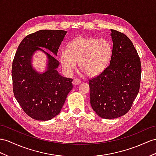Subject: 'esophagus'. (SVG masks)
<instances>
[{
  "instance_id": "obj_1",
  "label": "esophagus",
  "mask_w": 156,
  "mask_h": 156,
  "mask_svg": "<svg viewBox=\"0 0 156 156\" xmlns=\"http://www.w3.org/2000/svg\"><path fill=\"white\" fill-rule=\"evenodd\" d=\"M80 83H81V81L80 80L78 79V78H74V80L73 81V83L74 85H75V86L76 85H79Z\"/></svg>"
}]
</instances>
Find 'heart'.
Wrapping results in <instances>:
<instances>
[{"mask_svg":"<svg viewBox=\"0 0 156 156\" xmlns=\"http://www.w3.org/2000/svg\"><path fill=\"white\" fill-rule=\"evenodd\" d=\"M112 52V45L108 40L81 36L68 44L66 51L60 55V62L62 69L70 74L78 62L80 70L87 76L95 77L106 69Z\"/></svg>","mask_w":156,"mask_h":156,"instance_id":"obj_1","label":"heart"}]
</instances>
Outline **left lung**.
I'll use <instances>...</instances> for the list:
<instances>
[{
	"instance_id": "8db88e82",
	"label": "left lung",
	"mask_w": 156,
	"mask_h": 156,
	"mask_svg": "<svg viewBox=\"0 0 156 156\" xmlns=\"http://www.w3.org/2000/svg\"><path fill=\"white\" fill-rule=\"evenodd\" d=\"M113 52L109 65L89 80L90 103L103 119H116L128 113L138 94L142 68L133 43L126 35L111 30Z\"/></svg>"
}]
</instances>
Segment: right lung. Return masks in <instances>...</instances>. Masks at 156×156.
I'll use <instances>...</instances> for the list:
<instances>
[{"label": "right lung", "instance_id": "obj_1", "mask_svg": "<svg viewBox=\"0 0 156 156\" xmlns=\"http://www.w3.org/2000/svg\"><path fill=\"white\" fill-rule=\"evenodd\" d=\"M67 31L42 30L30 34L20 44L12 62V78L16 99L23 111L37 121H49L61 112L73 80L62 77L55 56ZM37 51L47 56L46 70L39 73L33 67L32 58Z\"/></svg>", "mask_w": 156, "mask_h": 156}]
</instances>
